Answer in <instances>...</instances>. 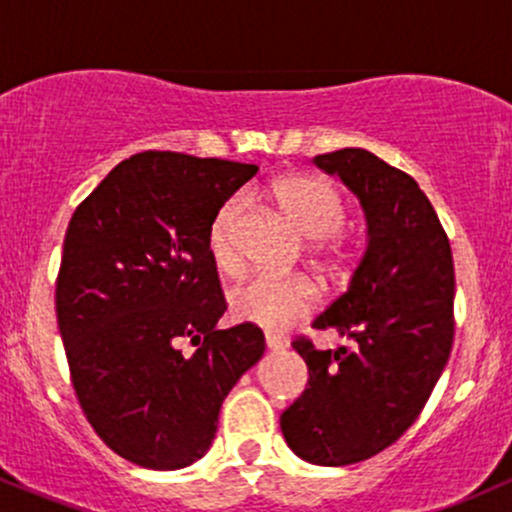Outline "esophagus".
Segmentation results:
<instances>
[{
  "label": "esophagus",
  "mask_w": 512,
  "mask_h": 512,
  "mask_svg": "<svg viewBox=\"0 0 512 512\" xmlns=\"http://www.w3.org/2000/svg\"><path fill=\"white\" fill-rule=\"evenodd\" d=\"M264 344H267V349H272V351H279L286 346V342L279 337V334H264Z\"/></svg>",
  "instance_id": "34e87169"
}]
</instances>
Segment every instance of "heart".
<instances>
[{
  "instance_id": "1",
  "label": "heart",
  "mask_w": 512,
  "mask_h": 512,
  "mask_svg": "<svg viewBox=\"0 0 512 512\" xmlns=\"http://www.w3.org/2000/svg\"><path fill=\"white\" fill-rule=\"evenodd\" d=\"M272 199L303 238L313 240V257L327 276H342L349 262L346 243L337 236L344 226V202L327 182L310 175H284L274 180ZM243 214V197H231L216 209L207 228V252L216 272H240L236 228ZM317 291L303 276L255 274L228 293V308L236 320L262 330H286L313 313Z\"/></svg>"
}]
</instances>
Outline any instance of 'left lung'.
I'll return each instance as SVG.
<instances>
[{"instance_id": "left-lung-1", "label": "left lung", "mask_w": 512, "mask_h": 512, "mask_svg": "<svg viewBox=\"0 0 512 512\" xmlns=\"http://www.w3.org/2000/svg\"><path fill=\"white\" fill-rule=\"evenodd\" d=\"M313 163L361 199L368 248L349 289L313 322L346 344L291 342L310 378L281 414V433L305 462L344 467L390 448L426 407L455 337V267L448 233L411 175L366 149Z\"/></svg>"}]
</instances>
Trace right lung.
<instances>
[{
    "mask_svg": "<svg viewBox=\"0 0 512 512\" xmlns=\"http://www.w3.org/2000/svg\"><path fill=\"white\" fill-rule=\"evenodd\" d=\"M257 166L144 151L76 207L57 274V325L88 424L125 460L180 469L209 450L221 402L264 354L226 310L209 260L216 209ZM197 345L185 357L181 344Z\"/></svg>",
    "mask_w": 512,
    "mask_h": 512,
    "instance_id": "obj_1",
    "label": "right lung"
}]
</instances>
